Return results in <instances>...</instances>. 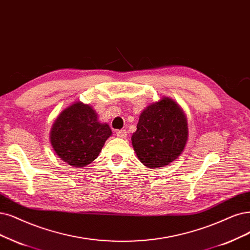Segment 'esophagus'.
I'll return each instance as SVG.
<instances>
[{"label": "esophagus", "instance_id": "obj_1", "mask_svg": "<svg viewBox=\"0 0 250 250\" xmlns=\"http://www.w3.org/2000/svg\"><path fill=\"white\" fill-rule=\"evenodd\" d=\"M126 135H127V132H126V130H118L117 132H116V136L117 137H119V138H126Z\"/></svg>", "mask_w": 250, "mask_h": 250}]
</instances>
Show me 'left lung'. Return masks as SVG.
<instances>
[{
	"label": "left lung",
	"mask_w": 250,
	"mask_h": 250,
	"mask_svg": "<svg viewBox=\"0 0 250 250\" xmlns=\"http://www.w3.org/2000/svg\"><path fill=\"white\" fill-rule=\"evenodd\" d=\"M188 136V120L183 110L166 97L143 110L132 136V144L143 165L159 169L182 153Z\"/></svg>",
	"instance_id": "obj_1"
}]
</instances>
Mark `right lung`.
<instances>
[{
    "instance_id": "add662e5",
    "label": "right lung",
    "mask_w": 250,
    "mask_h": 250,
    "mask_svg": "<svg viewBox=\"0 0 250 250\" xmlns=\"http://www.w3.org/2000/svg\"><path fill=\"white\" fill-rule=\"evenodd\" d=\"M111 134L107 124L98 122L94 109L76 102L55 119L50 142L59 158L74 168H82L98 158Z\"/></svg>"
}]
</instances>
